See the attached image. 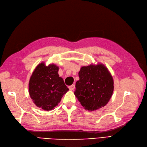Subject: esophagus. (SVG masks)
Returning <instances> with one entry per match:
<instances>
[{
    "label": "esophagus",
    "instance_id": "34e87169",
    "mask_svg": "<svg viewBox=\"0 0 147 147\" xmlns=\"http://www.w3.org/2000/svg\"><path fill=\"white\" fill-rule=\"evenodd\" d=\"M75 84H72V85H71V86H69V90H71V91H72V90H74V89H75Z\"/></svg>",
    "mask_w": 147,
    "mask_h": 147
}]
</instances>
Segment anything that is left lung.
Returning <instances> with one entry per match:
<instances>
[{
  "label": "left lung",
  "instance_id": "obj_1",
  "mask_svg": "<svg viewBox=\"0 0 147 147\" xmlns=\"http://www.w3.org/2000/svg\"><path fill=\"white\" fill-rule=\"evenodd\" d=\"M78 76L74 94L84 109L96 110L108 103L113 94L114 83L104 64L83 66Z\"/></svg>",
  "mask_w": 147,
  "mask_h": 147
}]
</instances>
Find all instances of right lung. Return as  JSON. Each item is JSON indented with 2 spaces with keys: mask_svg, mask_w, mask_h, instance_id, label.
Masks as SVG:
<instances>
[{
  "mask_svg": "<svg viewBox=\"0 0 147 147\" xmlns=\"http://www.w3.org/2000/svg\"><path fill=\"white\" fill-rule=\"evenodd\" d=\"M59 67L54 64H39L29 83L30 98L37 107L45 111L54 109L64 94L69 91L63 79L59 76Z\"/></svg>",
  "mask_w": 147,
  "mask_h": 147,
  "instance_id": "right-lung-1",
  "label": "right lung"
}]
</instances>
